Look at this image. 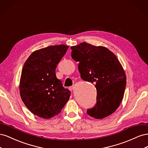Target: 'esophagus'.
<instances>
[{"mask_svg":"<svg viewBox=\"0 0 148 148\" xmlns=\"http://www.w3.org/2000/svg\"><path fill=\"white\" fill-rule=\"evenodd\" d=\"M73 88H74V86H70V88H69V89H70V90L71 91H72L73 90Z\"/></svg>","mask_w":148,"mask_h":148,"instance_id":"34e87169","label":"esophagus"}]
</instances>
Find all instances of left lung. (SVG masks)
<instances>
[{
    "mask_svg": "<svg viewBox=\"0 0 148 148\" xmlns=\"http://www.w3.org/2000/svg\"><path fill=\"white\" fill-rule=\"evenodd\" d=\"M71 57L79 62L81 78L95 84L97 104L87 114L102 119L113 114L122 102L127 77L122 64L114 53L104 46L85 42L71 46Z\"/></svg>",
    "mask_w": 148,
    "mask_h": 148,
    "instance_id": "obj_1",
    "label": "left lung"
}]
</instances>
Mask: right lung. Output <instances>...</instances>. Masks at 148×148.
I'll return each mask as SVG.
<instances>
[{"label":"right lung","mask_w":148,"mask_h":148,"mask_svg":"<svg viewBox=\"0 0 148 148\" xmlns=\"http://www.w3.org/2000/svg\"><path fill=\"white\" fill-rule=\"evenodd\" d=\"M69 46H50L34 51L25 62L20 80V94L26 107L44 119L59 114L70 91L57 79L56 69Z\"/></svg>","instance_id":"obj_1"}]
</instances>
